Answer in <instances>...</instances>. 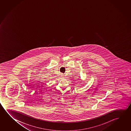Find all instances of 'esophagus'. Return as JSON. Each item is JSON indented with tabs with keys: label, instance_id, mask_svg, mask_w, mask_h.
Returning a JSON list of instances; mask_svg holds the SVG:
<instances>
[{
	"label": "esophagus",
	"instance_id": "obj_1",
	"mask_svg": "<svg viewBox=\"0 0 131 131\" xmlns=\"http://www.w3.org/2000/svg\"><path fill=\"white\" fill-rule=\"evenodd\" d=\"M62 77H64V75L62 74Z\"/></svg>",
	"mask_w": 131,
	"mask_h": 131
}]
</instances>
